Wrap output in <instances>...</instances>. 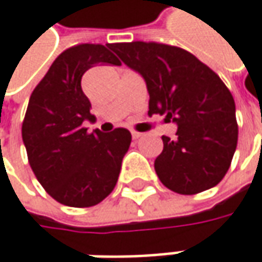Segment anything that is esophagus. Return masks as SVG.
Listing matches in <instances>:
<instances>
[{"instance_id":"34e87169","label":"esophagus","mask_w":262,"mask_h":262,"mask_svg":"<svg viewBox=\"0 0 262 262\" xmlns=\"http://www.w3.org/2000/svg\"><path fill=\"white\" fill-rule=\"evenodd\" d=\"M141 136H142V133H139V132H132V138H133V139H139V138H141Z\"/></svg>"}]
</instances>
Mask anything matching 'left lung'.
I'll return each mask as SVG.
<instances>
[{
	"label": "left lung",
	"mask_w": 262,
	"mask_h": 262,
	"mask_svg": "<svg viewBox=\"0 0 262 262\" xmlns=\"http://www.w3.org/2000/svg\"><path fill=\"white\" fill-rule=\"evenodd\" d=\"M110 49L145 80L148 116H166L177 138L163 136L154 169L164 187L197 194L227 173L237 146L234 99L223 80L190 52L159 42H116Z\"/></svg>",
	"instance_id": "8db88e82"
}]
</instances>
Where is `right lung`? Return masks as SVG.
Listing matches in <instances>:
<instances>
[{"label": "right lung", "mask_w": 262, "mask_h": 262, "mask_svg": "<svg viewBox=\"0 0 262 262\" xmlns=\"http://www.w3.org/2000/svg\"><path fill=\"white\" fill-rule=\"evenodd\" d=\"M98 63L120 65L102 44H78L60 53L34 89L22 124L28 160L44 190L71 208H90L114 190L132 142L127 129L89 133L93 123L81 77Z\"/></svg>", "instance_id": "1"}]
</instances>
